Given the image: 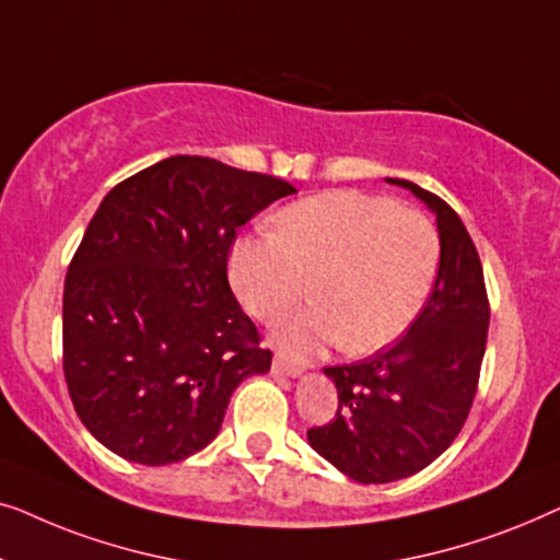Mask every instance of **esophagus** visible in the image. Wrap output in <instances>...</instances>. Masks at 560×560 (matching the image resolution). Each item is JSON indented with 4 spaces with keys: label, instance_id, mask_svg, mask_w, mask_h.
<instances>
[{
    "label": "esophagus",
    "instance_id": "34e87169",
    "mask_svg": "<svg viewBox=\"0 0 560 560\" xmlns=\"http://www.w3.org/2000/svg\"><path fill=\"white\" fill-rule=\"evenodd\" d=\"M272 372L275 374H285V377H298V374L303 372V366L288 362L285 357H275L272 359Z\"/></svg>",
    "mask_w": 560,
    "mask_h": 560
}]
</instances>
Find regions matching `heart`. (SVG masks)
Masks as SVG:
<instances>
[{"mask_svg":"<svg viewBox=\"0 0 560 560\" xmlns=\"http://www.w3.org/2000/svg\"><path fill=\"white\" fill-rule=\"evenodd\" d=\"M278 236H244L229 278L247 313L275 324L308 293V311L280 328V343L311 354L326 343L377 351L408 331L431 295L441 242L423 211L362 190L303 198L275 219Z\"/></svg>","mask_w":560,"mask_h":560,"instance_id":"heart-1","label":"heart"}]
</instances>
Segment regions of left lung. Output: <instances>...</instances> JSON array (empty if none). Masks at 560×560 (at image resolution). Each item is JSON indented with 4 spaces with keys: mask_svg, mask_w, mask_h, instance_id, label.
Wrapping results in <instances>:
<instances>
[{
    "mask_svg": "<svg viewBox=\"0 0 560 560\" xmlns=\"http://www.w3.org/2000/svg\"><path fill=\"white\" fill-rule=\"evenodd\" d=\"M435 213L441 240L433 290L393 347L362 362L326 366L339 410L308 443L362 485L412 477L446 451L469 418L487 349L489 298L479 252L464 221L431 190L387 178Z\"/></svg>",
    "mask_w": 560,
    "mask_h": 560,
    "instance_id": "left-lung-1",
    "label": "left lung"
}]
</instances>
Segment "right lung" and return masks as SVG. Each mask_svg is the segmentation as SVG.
I'll return each instance as SVG.
<instances>
[{
	"label": "right lung",
	"mask_w": 560,
	"mask_h": 560,
	"mask_svg": "<svg viewBox=\"0 0 560 560\" xmlns=\"http://www.w3.org/2000/svg\"><path fill=\"white\" fill-rule=\"evenodd\" d=\"M290 183L173 155L114 186L63 288L68 395L98 443L165 466L217 439L229 400L272 351L229 288L236 229Z\"/></svg>",
	"instance_id": "obj_1"
}]
</instances>
